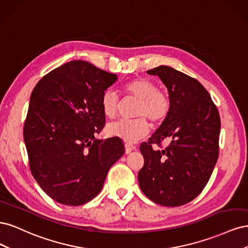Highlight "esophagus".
Here are the masks:
<instances>
[{"label": "esophagus", "instance_id": "34e87169", "mask_svg": "<svg viewBox=\"0 0 248 248\" xmlns=\"http://www.w3.org/2000/svg\"><path fill=\"white\" fill-rule=\"evenodd\" d=\"M136 146L134 145H131V144H128V142H126L125 144V152H126V154H129V153H131L133 150H136Z\"/></svg>", "mask_w": 248, "mask_h": 248}]
</instances>
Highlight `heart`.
<instances>
[{"instance_id": "1", "label": "heart", "mask_w": 248, "mask_h": 248, "mask_svg": "<svg viewBox=\"0 0 248 248\" xmlns=\"http://www.w3.org/2000/svg\"><path fill=\"white\" fill-rule=\"evenodd\" d=\"M124 91L139 100L136 109L137 119H121L108 125L109 136L117 137L128 142H136L149 132L148 118L152 123H159L168 116L170 108V97L167 93L157 90L154 81L146 78H138L124 86ZM119 108L117 94L107 90L101 97V108L108 118H114Z\"/></svg>"}]
</instances>
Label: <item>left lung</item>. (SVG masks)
Wrapping results in <instances>:
<instances>
[{"mask_svg": "<svg viewBox=\"0 0 248 248\" xmlns=\"http://www.w3.org/2000/svg\"><path fill=\"white\" fill-rule=\"evenodd\" d=\"M168 88L170 108L148 142L140 147L144 167L139 184L156 204L178 207L204 189L218 159L220 117L211 96L200 81L170 66L148 70ZM171 140L163 150L153 149Z\"/></svg>", "mask_w": 248, "mask_h": 248, "instance_id": "8db88e82", "label": "left lung"}]
</instances>
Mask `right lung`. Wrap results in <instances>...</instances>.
<instances>
[{"mask_svg": "<svg viewBox=\"0 0 248 248\" xmlns=\"http://www.w3.org/2000/svg\"><path fill=\"white\" fill-rule=\"evenodd\" d=\"M117 79L77 60L47 73L33 90L24 127L30 169L60 204L79 206L94 199L125 152L121 139L95 138L106 124L102 94Z\"/></svg>", "mask_w": 248, "mask_h": 248, "instance_id": "add662e5", "label": "right lung"}]
</instances>
